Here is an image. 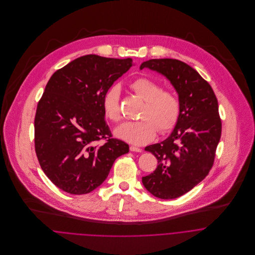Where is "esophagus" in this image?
I'll use <instances>...</instances> for the list:
<instances>
[{
    "mask_svg": "<svg viewBox=\"0 0 255 255\" xmlns=\"http://www.w3.org/2000/svg\"><path fill=\"white\" fill-rule=\"evenodd\" d=\"M129 150H130L131 152H141V151H142V149H141V148L133 145H131L129 147Z\"/></svg>",
    "mask_w": 255,
    "mask_h": 255,
    "instance_id": "obj_1",
    "label": "esophagus"
}]
</instances>
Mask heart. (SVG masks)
<instances>
[{"instance_id": "b5f03b06", "label": "heart", "mask_w": 255, "mask_h": 255, "mask_svg": "<svg viewBox=\"0 0 255 255\" xmlns=\"http://www.w3.org/2000/svg\"><path fill=\"white\" fill-rule=\"evenodd\" d=\"M131 90L145 101L140 112V121L128 122L116 129L121 139L135 145L150 142L160 132L170 131L177 125L181 115V101L171 90H163V86L146 77H139L130 83ZM102 107L110 121L119 123L123 119L121 107V88L113 85L105 92Z\"/></svg>"}]
</instances>
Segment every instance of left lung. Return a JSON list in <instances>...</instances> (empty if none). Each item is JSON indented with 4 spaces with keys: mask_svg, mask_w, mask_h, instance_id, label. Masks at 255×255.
<instances>
[{
    "mask_svg": "<svg viewBox=\"0 0 255 255\" xmlns=\"http://www.w3.org/2000/svg\"><path fill=\"white\" fill-rule=\"evenodd\" d=\"M166 76L179 94L181 115L170 136L145 147L158 160L142 178L146 189L161 199H174L203 181L211 170L222 131L218 101L210 84L187 64L175 59L143 62Z\"/></svg>",
    "mask_w": 255,
    "mask_h": 255,
    "instance_id": "left-lung-1",
    "label": "left lung"
}]
</instances>
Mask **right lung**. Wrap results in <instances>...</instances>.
<instances>
[{"label": "right lung", "mask_w": 255, "mask_h": 255, "mask_svg": "<svg viewBox=\"0 0 255 255\" xmlns=\"http://www.w3.org/2000/svg\"><path fill=\"white\" fill-rule=\"evenodd\" d=\"M131 66L130 58L86 55L49 79L37 105L34 142L43 172L60 189L91 192L107 179L115 160L128 152V144L112 137L102 99Z\"/></svg>", "instance_id": "obj_1"}]
</instances>
